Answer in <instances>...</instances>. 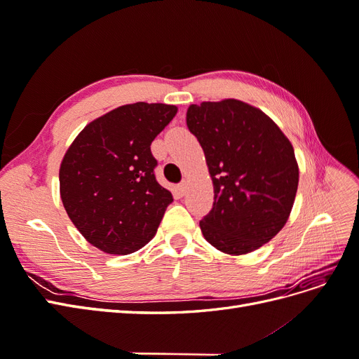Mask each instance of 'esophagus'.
Segmentation results:
<instances>
[{"label":"esophagus","instance_id":"esophagus-1","mask_svg":"<svg viewBox=\"0 0 359 359\" xmlns=\"http://www.w3.org/2000/svg\"><path fill=\"white\" fill-rule=\"evenodd\" d=\"M178 190L181 191V194H184L187 191V182L186 181H182V182H180L178 184Z\"/></svg>","mask_w":359,"mask_h":359}]
</instances>
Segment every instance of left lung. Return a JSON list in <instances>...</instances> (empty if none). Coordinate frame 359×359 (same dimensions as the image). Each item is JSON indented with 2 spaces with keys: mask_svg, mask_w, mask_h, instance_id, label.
Masks as SVG:
<instances>
[{
  "mask_svg": "<svg viewBox=\"0 0 359 359\" xmlns=\"http://www.w3.org/2000/svg\"><path fill=\"white\" fill-rule=\"evenodd\" d=\"M186 121L214 184L212 210L199 222L205 240L227 255L273 240L298 189L289 139L262 111L235 99L190 104Z\"/></svg>",
  "mask_w": 359,
  "mask_h": 359,
  "instance_id": "1",
  "label": "left lung"
}]
</instances>
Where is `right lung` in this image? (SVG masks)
Returning <instances> with one entry per match:
<instances>
[{"label":"right lung","mask_w":359,"mask_h":359,"mask_svg":"<svg viewBox=\"0 0 359 359\" xmlns=\"http://www.w3.org/2000/svg\"><path fill=\"white\" fill-rule=\"evenodd\" d=\"M177 106L133 103L94 119L73 140L60 168V191L85 240L109 255H128L157 232L172 193L156 180L151 142Z\"/></svg>","instance_id":"add662e5"}]
</instances>
